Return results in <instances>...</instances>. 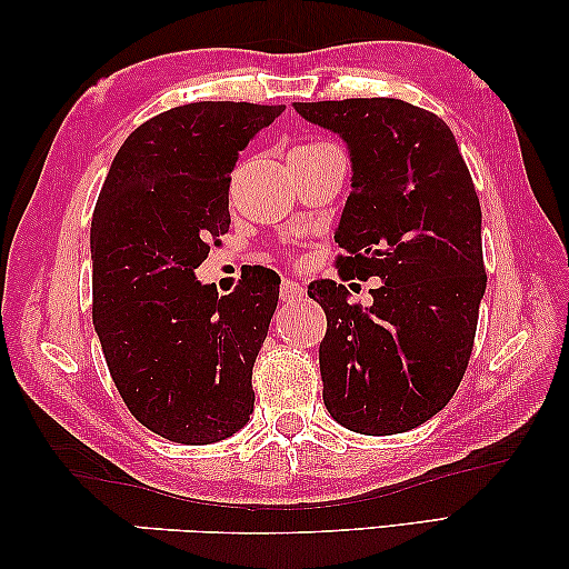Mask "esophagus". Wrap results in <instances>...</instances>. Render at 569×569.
Instances as JSON below:
<instances>
[{"label":"esophagus","instance_id":"1","mask_svg":"<svg viewBox=\"0 0 569 569\" xmlns=\"http://www.w3.org/2000/svg\"><path fill=\"white\" fill-rule=\"evenodd\" d=\"M279 297H282V302H297L305 297V287L300 282H292V279H282V284H279Z\"/></svg>","mask_w":569,"mask_h":569}]
</instances>
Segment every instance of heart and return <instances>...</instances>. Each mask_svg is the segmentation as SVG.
<instances>
[{"label": "heart", "mask_w": 569, "mask_h": 569, "mask_svg": "<svg viewBox=\"0 0 569 569\" xmlns=\"http://www.w3.org/2000/svg\"><path fill=\"white\" fill-rule=\"evenodd\" d=\"M315 146H322V143H302V146H297L295 151H300V148H315Z\"/></svg>", "instance_id": "b5f03b06"}]
</instances>
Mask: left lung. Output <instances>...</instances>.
<instances>
[{"label": "left lung", "instance_id": "8db88e82", "mask_svg": "<svg viewBox=\"0 0 569 569\" xmlns=\"http://www.w3.org/2000/svg\"><path fill=\"white\" fill-rule=\"evenodd\" d=\"M350 148L352 191L335 259L342 279H383L372 302L307 287L325 310L322 400L340 426L403 433L449 403L467 372L487 290L481 207L451 128L396 98L295 102Z\"/></svg>", "mask_w": 569, "mask_h": 569}]
</instances>
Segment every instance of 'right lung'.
<instances>
[{"mask_svg": "<svg viewBox=\"0 0 569 569\" xmlns=\"http://www.w3.org/2000/svg\"><path fill=\"white\" fill-rule=\"evenodd\" d=\"M284 106L189 102L120 146L92 213V325L110 378L148 431L186 446L229 439L254 411L251 368L279 277L254 267L234 292L193 277L229 231L231 171Z\"/></svg>", "mask_w": 569, "mask_h": 569, "instance_id": "add662e5", "label": "right lung"}]
</instances>
